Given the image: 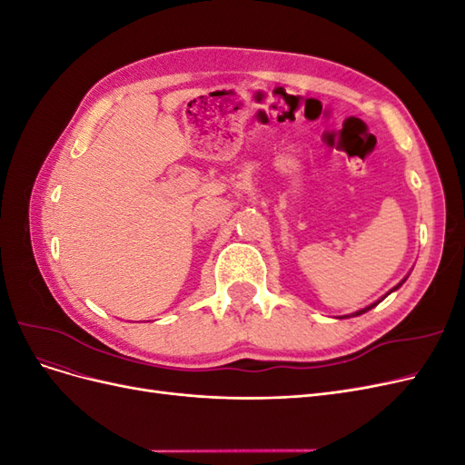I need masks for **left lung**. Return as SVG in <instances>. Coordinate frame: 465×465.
<instances>
[{
	"instance_id": "8db88e82",
	"label": "left lung",
	"mask_w": 465,
	"mask_h": 465,
	"mask_svg": "<svg viewBox=\"0 0 465 465\" xmlns=\"http://www.w3.org/2000/svg\"><path fill=\"white\" fill-rule=\"evenodd\" d=\"M396 289H398V287H396ZM378 302H380V301H378ZM372 306H376V304H371L369 308H362V311H359V312H355V314H351V316H361L362 312H367V311H371V308H372Z\"/></svg>"
}]
</instances>
